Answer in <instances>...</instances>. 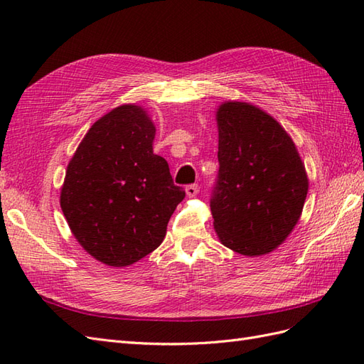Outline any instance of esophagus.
I'll list each match as a JSON object with an SVG mask.
<instances>
[{
	"mask_svg": "<svg viewBox=\"0 0 364 364\" xmlns=\"http://www.w3.org/2000/svg\"><path fill=\"white\" fill-rule=\"evenodd\" d=\"M186 195H188L189 198H193L195 195L198 193V191H200V186L198 184H189V186H186Z\"/></svg>",
	"mask_w": 364,
	"mask_h": 364,
	"instance_id": "1",
	"label": "esophagus"
}]
</instances>
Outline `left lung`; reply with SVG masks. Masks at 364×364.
<instances>
[{
	"label": "left lung",
	"mask_w": 364,
	"mask_h": 364,
	"mask_svg": "<svg viewBox=\"0 0 364 364\" xmlns=\"http://www.w3.org/2000/svg\"><path fill=\"white\" fill-rule=\"evenodd\" d=\"M218 181L210 201L221 245L246 257L271 254L301 217L309 178L284 127L247 101H223Z\"/></svg>",
	"instance_id": "1"
}]
</instances>
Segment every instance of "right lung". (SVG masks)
I'll return each mask as SVG.
<instances>
[{
    "mask_svg": "<svg viewBox=\"0 0 364 364\" xmlns=\"http://www.w3.org/2000/svg\"><path fill=\"white\" fill-rule=\"evenodd\" d=\"M155 132L143 106L121 105L90 126L68 164L61 210L80 246L106 266L154 252L186 195L154 154Z\"/></svg>",
    "mask_w": 364,
    "mask_h": 364,
    "instance_id": "right-lung-1",
    "label": "right lung"
}]
</instances>
